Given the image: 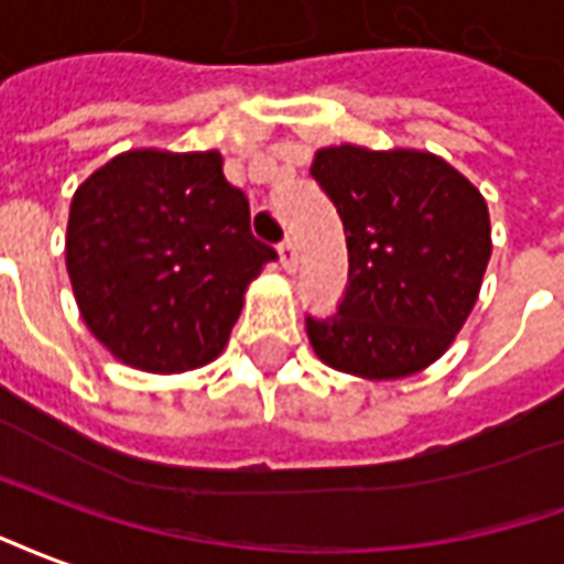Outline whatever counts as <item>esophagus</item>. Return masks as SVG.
Returning <instances> with one entry per match:
<instances>
[{
    "label": "esophagus",
    "mask_w": 564,
    "mask_h": 564,
    "mask_svg": "<svg viewBox=\"0 0 564 564\" xmlns=\"http://www.w3.org/2000/svg\"><path fill=\"white\" fill-rule=\"evenodd\" d=\"M279 261H282V267H285L288 273H294V270H297V242H282V246H279Z\"/></svg>",
    "instance_id": "esophagus-1"
}]
</instances>
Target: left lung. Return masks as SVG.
I'll return each instance as SVG.
<instances>
[{"mask_svg": "<svg viewBox=\"0 0 564 564\" xmlns=\"http://www.w3.org/2000/svg\"><path fill=\"white\" fill-rule=\"evenodd\" d=\"M312 176L339 213L348 246L339 312L306 318L312 351L367 381L423 372L478 303L492 252L487 200L442 155L412 147H322Z\"/></svg>", "mask_w": 564, "mask_h": 564, "instance_id": "obj_1", "label": "left lung"}]
</instances>
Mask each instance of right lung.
Instances as JSON below:
<instances>
[{
	"instance_id": "add662e5",
	"label": "right lung",
	"mask_w": 564,
	"mask_h": 564,
	"mask_svg": "<svg viewBox=\"0 0 564 564\" xmlns=\"http://www.w3.org/2000/svg\"><path fill=\"white\" fill-rule=\"evenodd\" d=\"M270 261L219 150H126L72 197L65 267L80 318L141 372L213 364Z\"/></svg>"
}]
</instances>
